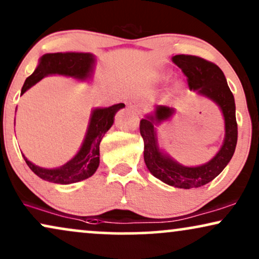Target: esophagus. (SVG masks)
Masks as SVG:
<instances>
[{
	"label": "esophagus",
	"instance_id": "34e87169",
	"mask_svg": "<svg viewBox=\"0 0 259 259\" xmlns=\"http://www.w3.org/2000/svg\"><path fill=\"white\" fill-rule=\"evenodd\" d=\"M129 107L130 109H133V110H135L136 112H141V111H142V105H141L140 103H137V101H135V100H133V101H130L129 103Z\"/></svg>",
	"mask_w": 259,
	"mask_h": 259
}]
</instances>
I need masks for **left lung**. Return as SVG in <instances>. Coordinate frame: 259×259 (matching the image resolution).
<instances>
[{
  "label": "left lung",
  "mask_w": 259,
  "mask_h": 259,
  "mask_svg": "<svg viewBox=\"0 0 259 259\" xmlns=\"http://www.w3.org/2000/svg\"><path fill=\"white\" fill-rule=\"evenodd\" d=\"M172 61L188 77L190 91L197 92L199 96L208 98L220 107L225 119L224 143L210 161L196 167L181 165L160 149L155 127L171 118L175 109L158 105L153 114L140 122V133L145 142L143 156L149 172L161 182L179 189L199 188L217 178L234 154L238 141L234 97L222 70L212 62L192 55H176Z\"/></svg>",
  "instance_id": "left-lung-1"
}]
</instances>
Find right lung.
<instances>
[{
  "label": "right lung",
  "instance_id": "right-lung-1",
  "mask_svg": "<svg viewBox=\"0 0 259 259\" xmlns=\"http://www.w3.org/2000/svg\"><path fill=\"white\" fill-rule=\"evenodd\" d=\"M94 63L96 57L88 52H56L42 55L33 74L26 78L21 94L48 75L57 74L77 80H87L93 73ZM124 106L125 105L120 103L92 111L82 146L76 155L61 167L50 169L39 167L22 155L26 163L39 178L56 184H71L90 178L96 173L99 166V146L101 140L107 130L112 126L114 114Z\"/></svg>",
  "mask_w": 259,
  "mask_h": 259
}]
</instances>
